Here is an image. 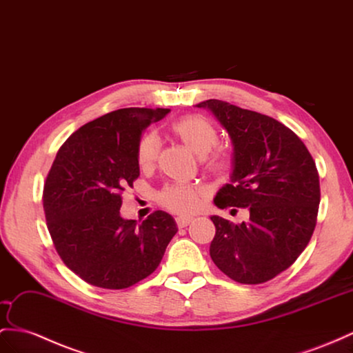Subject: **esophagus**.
<instances>
[{"instance_id": "obj_1", "label": "esophagus", "mask_w": 353, "mask_h": 353, "mask_svg": "<svg viewBox=\"0 0 353 353\" xmlns=\"http://www.w3.org/2000/svg\"><path fill=\"white\" fill-rule=\"evenodd\" d=\"M176 223H177L179 228H185V227H188L189 223H191V218H177Z\"/></svg>"}]
</instances>
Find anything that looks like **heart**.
<instances>
[{
    "label": "heart",
    "instance_id": "b5f03b06",
    "mask_svg": "<svg viewBox=\"0 0 353 353\" xmlns=\"http://www.w3.org/2000/svg\"><path fill=\"white\" fill-rule=\"evenodd\" d=\"M171 131L189 150L201 158L203 168L212 177L221 182L231 179L236 170V159L227 150L214 149L219 143V132L210 121L200 114H189L174 122ZM159 149L158 135L155 132L144 134L135 150L140 168L155 167ZM204 189L196 185H170L158 194V203L171 213L188 216L198 210L204 201Z\"/></svg>",
    "mask_w": 353,
    "mask_h": 353
}]
</instances>
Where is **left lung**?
Segmentation results:
<instances>
[{"instance_id": "8db88e82", "label": "left lung", "mask_w": 353, "mask_h": 353, "mask_svg": "<svg viewBox=\"0 0 353 353\" xmlns=\"http://www.w3.org/2000/svg\"><path fill=\"white\" fill-rule=\"evenodd\" d=\"M196 107L210 108L234 146L236 170L214 204L248 207L250 214L239 225L212 216L210 256L234 282L265 283L309 245L321 201L318 168L300 137L273 117L221 99Z\"/></svg>"}]
</instances>
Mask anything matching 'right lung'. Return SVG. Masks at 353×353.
Here are the masks:
<instances>
[{
  "label": "right lung",
  "mask_w": 353,
  "mask_h": 353,
  "mask_svg": "<svg viewBox=\"0 0 353 353\" xmlns=\"http://www.w3.org/2000/svg\"><path fill=\"white\" fill-rule=\"evenodd\" d=\"M168 108H119L88 122L59 148L43 189L48 230L64 264L86 283L125 289L161 263L177 227L157 210L141 223L119 210L125 188L140 176L141 132Z\"/></svg>",
  "instance_id": "obj_1"
}]
</instances>
